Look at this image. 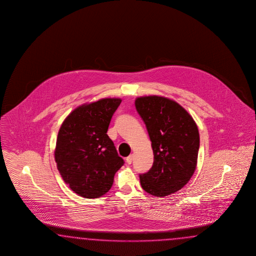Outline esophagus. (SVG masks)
Returning <instances> with one entry per match:
<instances>
[{
  "label": "esophagus",
  "mask_w": 256,
  "mask_h": 256,
  "mask_svg": "<svg viewBox=\"0 0 256 256\" xmlns=\"http://www.w3.org/2000/svg\"><path fill=\"white\" fill-rule=\"evenodd\" d=\"M132 160H133V155H130L126 158V162L128 164H132Z\"/></svg>",
  "instance_id": "esophagus-1"
}]
</instances>
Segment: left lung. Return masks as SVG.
Instances as JSON below:
<instances>
[{
    "mask_svg": "<svg viewBox=\"0 0 256 256\" xmlns=\"http://www.w3.org/2000/svg\"><path fill=\"white\" fill-rule=\"evenodd\" d=\"M154 153L153 166L140 176L148 194L164 197L181 190L197 166L200 136L192 116L176 101L160 96L135 100Z\"/></svg>",
    "mask_w": 256,
    "mask_h": 256,
    "instance_id": "8db88e82",
    "label": "left lung"
}]
</instances>
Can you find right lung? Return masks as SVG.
<instances>
[{
    "instance_id": "right-lung-1",
    "label": "right lung",
    "mask_w": 256,
    "mask_h": 256,
    "mask_svg": "<svg viewBox=\"0 0 256 256\" xmlns=\"http://www.w3.org/2000/svg\"><path fill=\"white\" fill-rule=\"evenodd\" d=\"M122 100L101 98L74 108L58 132L55 162L64 181L78 195L98 198L112 186L124 160L107 135Z\"/></svg>"
}]
</instances>
